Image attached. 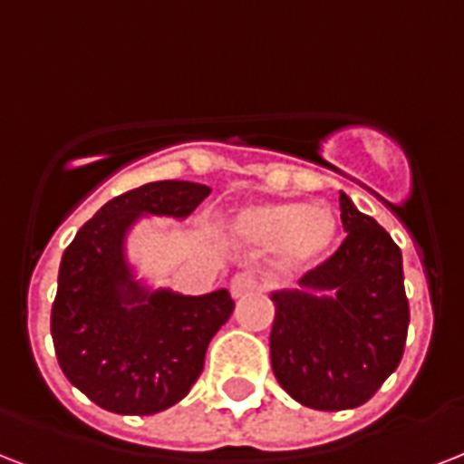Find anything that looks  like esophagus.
Here are the masks:
<instances>
[{"mask_svg": "<svg viewBox=\"0 0 464 464\" xmlns=\"http://www.w3.org/2000/svg\"><path fill=\"white\" fill-rule=\"evenodd\" d=\"M229 290H232V297H244L258 290V281L251 273H237L235 278L229 281Z\"/></svg>", "mask_w": 464, "mask_h": 464, "instance_id": "obj_1", "label": "esophagus"}]
</instances>
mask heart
Wrapping results in <instances>:
<instances>
[{
    "label": "heart",
    "instance_id": "obj_1",
    "mask_svg": "<svg viewBox=\"0 0 464 464\" xmlns=\"http://www.w3.org/2000/svg\"><path fill=\"white\" fill-rule=\"evenodd\" d=\"M229 232L246 246L268 249L288 271L324 264L339 239V218L329 206L304 200H246L229 213Z\"/></svg>",
    "mask_w": 464,
    "mask_h": 464
}]
</instances>
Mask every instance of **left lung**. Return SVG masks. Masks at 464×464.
I'll use <instances>...</instances> for the list:
<instances>
[{"label": "left lung", "mask_w": 464, "mask_h": 464, "mask_svg": "<svg viewBox=\"0 0 464 464\" xmlns=\"http://www.w3.org/2000/svg\"><path fill=\"white\" fill-rule=\"evenodd\" d=\"M348 237L297 288L271 293V368L303 407H361L404 353L409 303L401 251L346 193L339 196Z\"/></svg>", "instance_id": "obj_1"}]
</instances>
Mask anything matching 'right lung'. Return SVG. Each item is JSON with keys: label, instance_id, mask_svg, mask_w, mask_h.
<instances>
[{"label": "right lung", "instance_id": "add662e5", "mask_svg": "<svg viewBox=\"0 0 464 464\" xmlns=\"http://www.w3.org/2000/svg\"><path fill=\"white\" fill-rule=\"evenodd\" d=\"M208 193L206 183H145L109 200L64 249L50 314L57 362L106 411L147 416L181 401L235 310L225 288L208 295L154 288L128 256L140 220H186Z\"/></svg>", "mask_w": 464, "mask_h": 464}]
</instances>
